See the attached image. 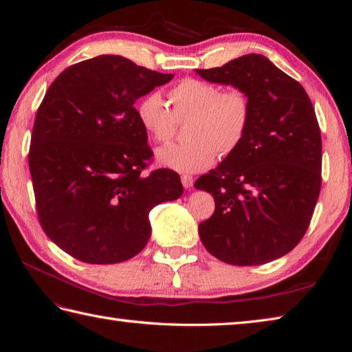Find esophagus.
Returning a JSON list of instances; mask_svg holds the SVG:
<instances>
[{
    "label": "esophagus",
    "instance_id": "obj_1",
    "mask_svg": "<svg viewBox=\"0 0 352 352\" xmlns=\"http://www.w3.org/2000/svg\"><path fill=\"white\" fill-rule=\"evenodd\" d=\"M182 185L185 186V188H192V185H194V177L190 176V175H182Z\"/></svg>",
    "mask_w": 352,
    "mask_h": 352
}]
</instances>
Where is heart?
<instances>
[{"instance_id":"b5f03b06","label":"heart","mask_w":352,"mask_h":352,"mask_svg":"<svg viewBox=\"0 0 352 352\" xmlns=\"http://www.w3.org/2000/svg\"><path fill=\"white\" fill-rule=\"evenodd\" d=\"M168 105L160 94H146L136 104V117L142 129L155 142H168L177 122H186L190 141L168 145L157 151L158 163L182 173L208 168L216 157L226 158L245 140L251 123V102L239 88L221 91L219 85L185 79L168 91Z\"/></svg>"}]
</instances>
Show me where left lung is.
<instances>
[{
	"mask_svg": "<svg viewBox=\"0 0 352 352\" xmlns=\"http://www.w3.org/2000/svg\"><path fill=\"white\" fill-rule=\"evenodd\" d=\"M197 73L242 89L251 102L241 146L195 182L216 202L198 226L201 242L232 265L280 258L305 235L320 194L322 136L311 100L261 54Z\"/></svg>",
	"mask_w": 352,
	"mask_h": 352,
	"instance_id": "8db88e82",
	"label": "left lung"
}]
</instances>
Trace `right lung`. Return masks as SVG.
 <instances>
[{
  "instance_id": "obj_1",
  "label": "right lung",
  "mask_w": 352,
  "mask_h": 352,
  "mask_svg": "<svg viewBox=\"0 0 352 352\" xmlns=\"http://www.w3.org/2000/svg\"><path fill=\"white\" fill-rule=\"evenodd\" d=\"M172 79L120 56H98L61 72L42 100L29 148L38 217L76 260L135 257L151 236L150 211L184 194L173 170L142 176L153 151L135 109Z\"/></svg>"
}]
</instances>
